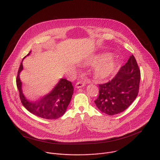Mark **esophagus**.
<instances>
[{"instance_id":"34e87169","label":"esophagus","mask_w":160,"mask_h":160,"mask_svg":"<svg viewBox=\"0 0 160 160\" xmlns=\"http://www.w3.org/2000/svg\"><path fill=\"white\" fill-rule=\"evenodd\" d=\"M85 85V82H82V81H79V82H78L75 84V87H76L77 88H81V87H83Z\"/></svg>"}]
</instances>
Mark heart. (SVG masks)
Segmentation results:
<instances>
[{"label": "heart", "mask_w": 160, "mask_h": 160, "mask_svg": "<svg viewBox=\"0 0 160 160\" xmlns=\"http://www.w3.org/2000/svg\"><path fill=\"white\" fill-rule=\"evenodd\" d=\"M89 63L97 65L94 68V75L100 80L112 77L115 73L118 66L117 61L108 54L94 58L90 61Z\"/></svg>", "instance_id": "b5f03b06"}]
</instances>
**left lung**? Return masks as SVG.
I'll return each instance as SVG.
<instances>
[{
	"label": "left lung",
	"instance_id": "left-lung-1",
	"mask_svg": "<svg viewBox=\"0 0 160 160\" xmlns=\"http://www.w3.org/2000/svg\"><path fill=\"white\" fill-rule=\"evenodd\" d=\"M140 79L138 62L132 55L111 80L99 85V96L94 101L96 106L108 115L123 112L138 96Z\"/></svg>",
	"mask_w": 160,
	"mask_h": 160
}]
</instances>
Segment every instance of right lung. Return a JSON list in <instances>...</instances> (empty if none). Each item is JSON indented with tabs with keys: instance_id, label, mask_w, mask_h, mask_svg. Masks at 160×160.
Returning <instances> with one entry per match:
<instances>
[{
	"instance_id": "right-lung-1",
	"label": "right lung",
	"mask_w": 160,
	"mask_h": 160,
	"mask_svg": "<svg viewBox=\"0 0 160 160\" xmlns=\"http://www.w3.org/2000/svg\"><path fill=\"white\" fill-rule=\"evenodd\" d=\"M22 70L21 62L16 77V85L21 103L24 107L33 115L45 119L54 120L62 116L70 104L73 93L74 88L72 82L66 78H61L49 94L32 102L25 98L22 92L21 82L19 78V73Z\"/></svg>"
}]
</instances>
